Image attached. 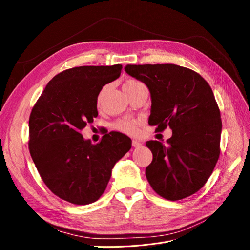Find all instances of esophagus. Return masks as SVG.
Masks as SVG:
<instances>
[{
	"label": "esophagus",
	"instance_id": "1",
	"mask_svg": "<svg viewBox=\"0 0 250 250\" xmlns=\"http://www.w3.org/2000/svg\"><path fill=\"white\" fill-rule=\"evenodd\" d=\"M132 146L134 148H139L142 146V142H140L138 140H132Z\"/></svg>",
	"mask_w": 250,
	"mask_h": 250
}]
</instances>
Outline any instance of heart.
<instances>
[{
  "label": "heart",
  "mask_w": 250,
  "mask_h": 250,
  "mask_svg": "<svg viewBox=\"0 0 250 250\" xmlns=\"http://www.w3.org/2000/svg\"><path fill=\"white\" fill-rule=\"evenodd\" d=\"M135 83H139V81L129 80L127 81L124 85H131V84H135ZM99 101H100V96L98 98V102ZM137 125H138V122L135 120L124 119V120L118 121V122L115 124V128L121 132H124L127 134H134L137 132Z\"/></svg>",
  "instance_id": "b5f03b06"
}]
</instances>
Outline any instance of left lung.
<instances>
[{
  "mask_svg": "<svg viewBox=\"0 0 250 250\" xmlns=\"http://www.w3.org/2000/svg\"><path fill=\"white\" fill-rule=\"evenodd\" d=\"M128 75L145 83L151 95L148 123L172 137L148 141L152 162L146 168L151 188L171 201L188 197L206 185L220 155L222 122L208 83L176 64H127Z\"/></svg>",
  "mask_w": 250,
  "mask_h": 250,
  "instance_id": "obj_1",
  "label": "left lung"
}]
</instances>
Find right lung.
Wrapping results in <instances>:
<instances>
[{"instance_id": "add662e5", "label": "right lung", "mask_w": 250, "mask_h": 250, "mask_svg": "<svg viewBox=\"0 0 250 250\" xmlns=\"http://www.w3.org/2000/svg\"><path fill=\"white\" fill-rule=\"evenodd\" d=\"M122 65H84L49 81L29 118V151L50 191L73 204L100 198L111 170L131 148L127 135L111 131L92 144L81 130L98 116L102 87L120 77Z\"/></svg>"}]
</instances>
